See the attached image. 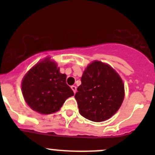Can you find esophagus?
Wrapping results in <instances>:
<instances>
[{"label":"esophagus","instance_id":"esophagus-1","mask_svg":"<svg viewBox=\"0 0 155 155\" xmlns=\"http://www.w3.org/2000/svg\"><path fill=\"white\" fill-rule=\"evenodd\" d=\"M71 89L73 90V91L74 92V94L76 93V86H75V85H72Z\"/></svg>","mask_w":155,"mask_h":155}]
</instances>
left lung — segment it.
Listing matches in <instances>:
<instances>
[{
    "label": "left lung",
    "mask_w": 155,
    "mask_h": 155,
    "mask_svg": "<svg viewBox=\"0 0 155 155\" xmlns=\"http://www.w3.org/2000/svg\"><path fill=\"white\" fill-rule=\"evenodd\" d=\"M75 98L79 113L90 121L101 122L119 109L124 98V86L112 67L99 61L87 65Z\"/></svg>",
    "instance_id": "1"
}]
</instances>
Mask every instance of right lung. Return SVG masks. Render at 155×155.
Wrapping results in <instances>:
<instances>
[{"label":"right lung","instance_id":"add662e5","mask_svg":"<svg viewBox=\"0 0 155 155\" xmlns=\"http://www.w3.org/2000/svg\"><path fill=\"white\" fill-rule=\"evenodd\" d=\"M66 74L60 73L57 64L44 59L34 65L24 76L21 91L26 103L40 114L57 112L73 91L66 82Z\"/></svg>","mask_w":155,"mask_h":155}]
</instances>
